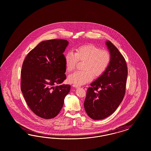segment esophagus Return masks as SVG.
Listing matches in <instances>:
<instances>
[{
	"label": "esophagus",
	"instance_id": "1",
	"mask_svg": "<svg viewBox=\"0 0 151 151\" xmlns=\"http://www.w3.org/2000/svg\"><path fill=\"white\" fill-rule=\"evenodd\" d=\"M73 86L74 87H79V86H78V85H76V84H73Z\"/></svg>",
	"mask_w": 151,
	"mask_h": 151
}]
</instances>
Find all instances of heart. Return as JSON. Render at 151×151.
Returning a JSON list of instances; mask_svg holds the SVG:
<instances>
[{"mask_svg":"<svg viewBox=\"0 0 151 151\" xmlns=\"http://www.w3.org/2000/svg\"><path fill=\"white\" fill-rule=\"evenodd\" d=\"M111 60L110 52L101 50L100 47L92 44L80 46L75 53L68 51L65 55L66 70H74L78 61H84L81 71H76L68 76L69 82L81 85L90 81L94 76L98 78L107 69Z\"/></svg>","mask_w":151,"mask_h":151,"instance_id":"obj_1","label":"heart"}]
</instances>
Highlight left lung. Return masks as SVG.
<instances>
[{"instance_id": "obj_1", "label": "left lung", "mask_w": 151, "mask_h": 151, "mask_svg": "<svg viewBox=\"0 0 151 151\" xmlns=\"http://www.w3.org/2000/svg\"><path fill=\"white\" fill-rule=\"evenodd\" d=\"M106 45L111 55L110 65L87 89L84 108L93 119H105L112 114L124 99L128 74L123 55L110 41Z\"/></svg>"}]
</instances>
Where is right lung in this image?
Segmentation results:
<instances>
[{
  "mask_svg": "<svg viewBox=\"0 0 151 151\" xmlns=\"http://www.w3.org/2000/svg\"><path fill=\"white\" fill-rule=\"evenodd\" d=\"M68 44L63 39L42 41L23 62L21 90L30 110L42 119H52L59 114L70 91V85L54 87L66 78L63 52Z\"/></svg>",
  "mask_w": 151,
  "mask_h": 151,
  "instance_id": "obj_1",
  "label": "right lung"
}]
</instances>
